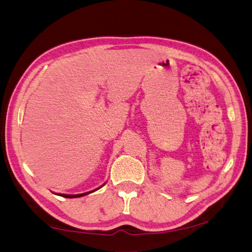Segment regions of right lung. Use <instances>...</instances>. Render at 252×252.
Segmentation results:
<instances>
[{
    "label": "right lung",
    "instance_id": "right-lung-1",
    "mask_svg": "<svg viewBox=\"0 0 252 252\" xmlns=\"http://www.w3.org/2000/svg\"><path fill=\"white\" fill-rule=\"evenodd\" d=\"M98 189H99V188H98ZM96 190H97V189H96ZM96 190H94V191H96ZM94 191L86 192V193H81V194H60V195L63 196V198H68V199H71V198H80V196L86 195V194H88V193H92V192H94Z\"/></svg>",
    "mask_w": 252,
    "mask_h": 252
}]
</instances>
